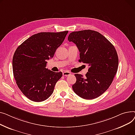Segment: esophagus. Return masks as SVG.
<instances>
[{"instance_id": "esophagus-1", "label": "esophagus", "mask_w": 135, "mask_h": 135, "mask_svg": "<svg viewBox=\"0 0 135 135\" xmlns=\"http://www.w3.org/2000/svg\"><path fill=\"white\" fill-rule=\"evenodd\" d=\"M71 74L69 72V71H64V73H62V75L64 76H70Z\"/></svg>"}]
</instances>
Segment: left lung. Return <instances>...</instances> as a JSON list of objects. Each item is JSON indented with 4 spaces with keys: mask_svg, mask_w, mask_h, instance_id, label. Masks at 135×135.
Masks as SVG:
<instances>
[{
    "mask_svg": "<svg viewBox=\"0 0 135 135\" xmlns=\"http://www.w3.org/2000/svg\"><path fill=\"white\" fill-rule=\"evenodd\" d=\"M68 40L75 44L80 52V61L90 68L84 77L75 74L72 86L81 98L91 100L102 95L111 84L118 67V57L114 46L98 31L84 30L71 33Z\"/></svg>",
    "mask_w": 135,
    "mask_h": 135,
    "instance_id": "8db88e82",
    "label": "left lung"
}]
</instances>
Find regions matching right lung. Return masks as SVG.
Here are the masks:
<instances>
[{
    "label": "right lung",
    "mask_w": 135,
    "mask_h": 135,
    "mask_svg": "<svg viewBox=\"0 0 135 135\" xmlns=\"http://www.w3.org/2000/svg\"><path fill=\"white\" fill-rule=\"evenodd\" d=\"M68 33V31L39 33L16 50L12 59L13 76L19 89L29 100L41 102L52 94L62 74L46 69L47 60L53 57Z\"/></svg>",
    "instance_id": "obj_1"
}]
</instances>
